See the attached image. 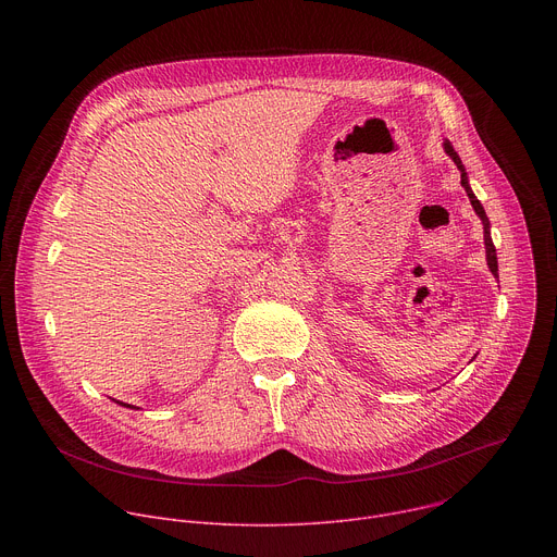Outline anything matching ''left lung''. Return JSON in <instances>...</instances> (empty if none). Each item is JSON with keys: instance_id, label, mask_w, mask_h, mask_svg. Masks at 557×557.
Returning <instances> with one entry per match:
<instances>
[{"instance_id": "obj_1", "label": "left lung", "mask_w": 557, "mask_h": 557, "mask_svg": "<svg viewBox=\"0 0 557 557\" xmlns=\"http://www.w3.org/2000/svg\"><path fill=\"white\" fill-rule=\"evenodd\" d=\"M443 147H445V153H447V156L451 158V161H454V165L460 170V185L465 187V191H467V196H469V202H471L473 211L479 213V218L483 220V228H485V249H487V267H490V271H492V273L498 277V258H496V247H494V243H492L490 218H487V213H485V209H483L481 200L473 196V191H471V187H469V181H467V172H465V168H462V163H460V158H458L456 149L451 147V143H449V140H445V143H443Z\"/></svg>"}]
</instances>
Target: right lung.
Returning a JSON list of instances; mask_svg holds the SVG:
<instances>
[{
	"label": "right lung",
	"instance_id": "obj_1",
	"mask_svg": "<svg viewBox=\"0 0 557 557\" xmlns=\"http://www.w3.org/2000/svg\"><path fill=\"white\" fill-rule=\"evenodd\" d=\"M121 406H125V408H132V406H127V404H121Z\"/></svg>",
	"mask_w": 557,
	"mask_h": 557
}]
</instances>
